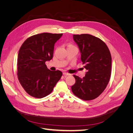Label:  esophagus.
<instances>
[{
    "label": "esophagus",
    "instance_id": "obj_1",
    "mask_svg": "<svg viewBox=\"0 0 133 133\" xmlns=\"http://www.w3.org/2000/svg\"><path fill=\"white\" fill-rule=\"evenodd\" d=\"M63 75H65V76H67V75H70V74L69 73H66V72H64V73H63Z\"/></svg>",
    "mask_w": 133,
    "mask_h": 133
}]
</instances>
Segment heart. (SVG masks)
I'll return each mask as SVG.
<instances>
[{
	"instance_id": "heart-1",
	"label": "heart",
	"mask_w": 133,
	"mask_h": 133,
	"mask_svg": "<svg viewBox=\"0 0 133 133\" xmlns=\"http://www.w3.org/2000/svg\"><path fill=\"white\" fill-rule=\"evenodd\" d=\"M72 46H74L73 45H72V44H68V48H69V47H72Z\"/></svg>"
}]
</instances>
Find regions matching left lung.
I'll return each instance as SVG.
<instances>
[{"label":"left lung","instance_id":"8db88e82","mask_svg":"<svg viewBox=\"0 0 133 133\" xmlns=\"http://www.w3.org/2000/svg\"><path fill=\"white\" fill-rule=\"evenodd\" d=\"M81 53V60L87 69L83 78L74 75L75 83L71 87L73 94L84 100H93L106 88L111 76V57L102 40L87 34L73 35Z\"/></svg>","mask_w":133,"mask_h":133}]
</instances>
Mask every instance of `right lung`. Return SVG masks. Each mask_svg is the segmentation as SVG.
I'll return each instance as SVG.
<instances>
[{"label":"right lung","instance_id":"obj_1","mask_svg":"<svg viewBox=\"0 0 133 133\" xmlns=\"http://www.w3.org/2000/svg\"><path fill=\"white\" fill-rule=\"evenodd\" d=\"M63 35L44 33L31 36L19 50L17 75L24 89L30 96L42 98L50 94L63 75L51 71L46 61L53 58L54 44Z\"/></svg>","mask_w":133,"mask_h":133}]
</instances>
